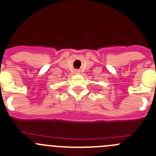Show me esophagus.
<instances>
[{
	"label": "esophagus",
	"instance_id": "34e87169",
	"mask_svg": "<svg viewBox=\"0 0 156 156\" xmlns=\"http://www.w3.org/2000/svg\"><path fill=\"white\" fill-rule=\"evenodd\" d=\"M75 74H79L80 73V70H78V69H76V70L75 71Z\"/></svg>",
	"mask_w": 156,
	"mask_h": 156
}]
</instances>
